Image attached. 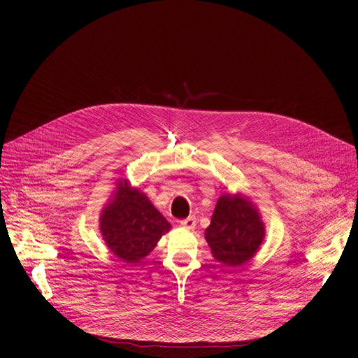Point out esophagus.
I'll list each match as a JSON object with an SVG mask.
<instances>
[{"mask_svg":"<svg viewBox=\"0 0 358 358\" xmlns=\"http://www.w3.org/2000/svg\"><path fill=\"white\" fill-rule=\"evenodd\" d=\"M180 223H181V227L185 228V229H194L197 222H196V217H194V216H190V217H187V219L181 220Z\"/></svg>","mask_w":358,"mask_h":358,"instance_id":"34e87169","label":"esophagus"}]
</instances>
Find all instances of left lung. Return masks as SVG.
Masks as SVG:
<instances>
[{
	"label": "left lung",
	"instance_id": "1",
	"mask_svg": "<svg viewBox=\"0 0 358 358\" xmlns=\"http://www.w3.org/2000/svg\"><path fill=\"white\" fill-rule=\"evenodd\" d=\"M213 258L224 267H241L255 257L266 224L254 200L243 193H223L204 232Z\"/></svg>",
	"mask_w": 358,
	"mask_h": 358
}]
</instances>
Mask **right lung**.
Here are the masks:
<instances>
[{
    "label": "right lung",
    "instance_id": "add662e5",
    "mask_svg": "<svg viewBox=\"0 0 358 358\" xmlns=\"http://www.w3.org/2000/svg\"><path fill=\"white\" fill-rule=\"evenodd\" d=\"M99 222L106 247L127 264H136L149 255L171 229L148 196L126 177L115 182Z\"/></svg>",
    "mask_w": 358,
    "mask_h": 358
}]
</instances>
